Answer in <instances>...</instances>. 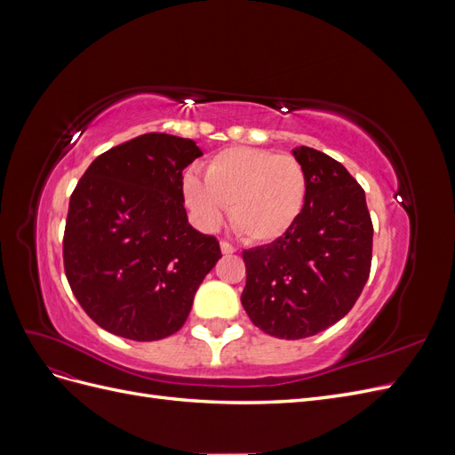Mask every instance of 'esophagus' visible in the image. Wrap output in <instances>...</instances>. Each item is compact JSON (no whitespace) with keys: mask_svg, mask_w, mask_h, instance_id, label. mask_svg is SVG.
<instances>
[{"mask_svg":"<svg viewBox=\"0 0 455 455\" xmlns=\"http://www.w3.org/2000/svg\"><path fill=\"white\" fill-rule=\"evenodd\" d=\"M220 251H222V254H226V256H229V254H235V252H237L235 246L229 244L228 241H222V243H220Z\"/></svg>","mask_w":455,"mask_h":455,"instance_id":"obj_1","label":"esophagus"}]
</instances>
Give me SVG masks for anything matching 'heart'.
<instances>
[{
  "label": "heart",
  "mask_w": 455,
  "mask_h": 455,
  "mask_svg": "<svg viewBox=\"0 0 455 455\" xmlns=\"http://www.w3.org/2000/svg\"><path fill=\"white\" fill-rule=\"evenodd\" d=\"M307 172L296 157L269 149L235 146L216 154L206 176L188 171L182 194L203 229H216L231 212L243 237L277 241L294 228L307 203Z\"/></svg>",
  "instance_id": "heart-1"
}]
</instances>
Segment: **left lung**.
Masks as SVG:
<instances>
[{
  "label": "left lung",
  "mask_w": 455,
  "mask_h": 455,
  "mask_svg": "<svg viewBox=\"0 0 455 455\" xmlns=\"http://www.w3.org/2000/svg\"><path fill=\"white\" fill-rule=\"evenodd\" d=\"M307 172V203L294 228L244 251L241 304L266 334L301 339L346 316L359 299L371 264L364 189L341 163L307 146L292 149Z\"/></svg>",
  "instance_id": "8db88e82"
}]
</instances>
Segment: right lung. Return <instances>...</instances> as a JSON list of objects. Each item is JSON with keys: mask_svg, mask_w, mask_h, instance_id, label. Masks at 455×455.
Masks as SVG:
<instances>
[{"mask_svg": "<svg viewBox=\"0 0 455 455\" xmlns=\"http://www.w3.org/2000/svg\"><path fill=\"white\" fill-rule=\"evenodd\" d=\"M201 156L194 140L149 132L108 149L77 182L64 269L81 307L108 332L136 341L178 332L222 258L184 209L182 171Z\"/></svg>", "mask_w": 455, "mask_h": 455, "instance_id": "right-lung-1", "label": "right lung"}]
</instances>
